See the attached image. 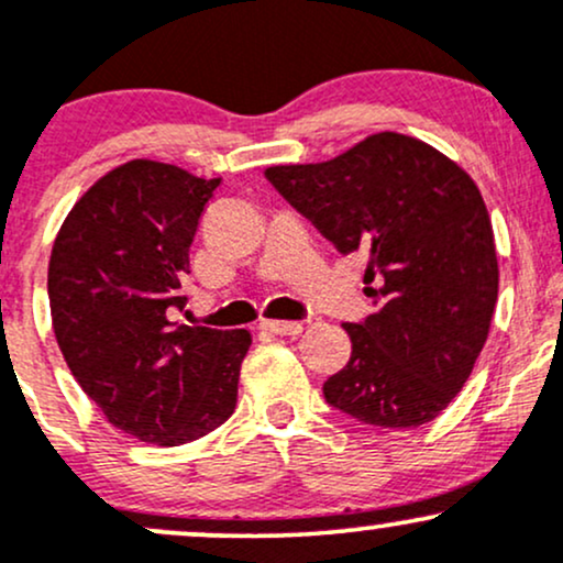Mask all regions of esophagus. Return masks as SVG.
<instances>
[{
	"instance_id": "1",
	"label": "esophagus",
	"mask_w": 563,
	"mask_h": 563,
	"mask_svg": "<svg viewBox=\"0 0 563 563\" xmlns=\"http://www.w3.org/2000/svg\"><path fill=\"white\" fill-rule=\"evenodd\" d=\"M260 328H262V331L275 333V335L301 333V322H296V320H262Z\"/></svg>"
}]
</instances>
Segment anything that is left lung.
I'll list each match as a JSON object with an SVG mask.
<instances>
[{
    "label": "left lung",
    "mask_w": 563,
    "mask_h": 563,
    "mask_svg": "<svg viewBox=\"0 0 563 563\" xmlns=\"http://www.w3.org/2000/svg\"><path fill=\"white\" fill-rule=\"evenodd\" d=\"M264 177L341 254L371 256L373 314L344 325L352 357L322 384L328 402L378 429L434 421L474 371L497 303L479 187L437 147L397 132Z\"/></svg>",
    "instance_id": "1"
}]
</instances>
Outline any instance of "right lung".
Listing matches in <instances>:
<instances>
[{"instance_id": "add662e5", "label": "right lung", "mask_w": 563, "mask_h": 563, "mask_svg": "<svg viewBox=\"0 0 563 563\" xmlns=\"http://www.w3.org/2000/svg\"><path fill=\"white\" fill-rule=\"evenodd\" d=\"M222 179L151 158L102 174L68 211L47 290L63 357L108 423L161 448L232 416L249 331L177 325L190 245Z\"/></svg>"}]
</instances>
